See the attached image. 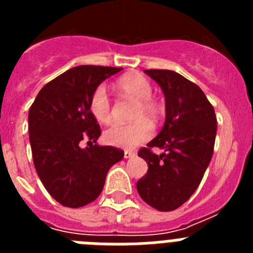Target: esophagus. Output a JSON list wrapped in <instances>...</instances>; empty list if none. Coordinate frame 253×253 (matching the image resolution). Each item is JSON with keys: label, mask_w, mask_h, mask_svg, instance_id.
<instances>
[{"label": "esophagus", "mask_w": 253, "mask_h": 253, "mask_svg": "<svg viewBox=\"0 0 253 253\" xmlns=\"http://www.w3.org/2000/svg\"><path fill=\"white\" fill-rule=\"evenodd\" d=\"M134 156H135V153H134V152H131V151H124V158H126V160H128V158L134 157Z\"/></svg>", "instance_id": "34e87169"}]
</instances>
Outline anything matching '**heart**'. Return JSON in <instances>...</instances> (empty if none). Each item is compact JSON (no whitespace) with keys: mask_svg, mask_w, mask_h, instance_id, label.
<instances>
[{"mask_svg":"<svg viewBox=\"0 0 253 253\" xmlns=\"http://www.w3.org/2000/svg\"><path fill=\"white\" fill-rule=\"evenodd\" d=\"M116 88L122 95L137 101L134 119L137 122L123 124L114 123L104 131V140L114 147L131 149L146 142L153 134V128L148 120H156L161 114V105L152 97L153 87L144 76L130 73L123 76L116 82ZM90 113L99 123H109L111 119V101L104 86L96 87L90 99Z\"/></svg>","mask_w":253,"mask_h":253,"instance_id":"b5f03b06","label":"heart"}]
</instances>
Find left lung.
<instances>
[{
  "label": "left lung",
  "mask_w": 253,
  "mask_h": 253,
  "mask_svg": "<svg viewBox=\"0 0 253 253\" xmlns=\"http://www.w3.org/2000/svg\"><path fill=\"white\" fill-rule=\"evenodd\" d=\"M144 72L162 88L166 120L157 137L138 152L148 171L138 180L137 190L152 208L171 211L187 202L202 182L213 156L216 118L202 88L184 76L169 69ZM154 146L165 152L153 154Z\"/></svg>",
  "instance_id": "8db88e82"
}]
</instances>
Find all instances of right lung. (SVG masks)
<instances>
[{
  "label": "right lung",
  "mask_w": 253,
  "mask_h": 253,
  "mask_svg": "<svg viewBox=\"0 0 253 253\" xmlns=\"http://www.w3.org/2000/svg\"><path fill=\"white\" fill-rule=\"evenodd\" d=\"M123 68L78 66L68 69L39 91L29 110V139L33 161L51 198L68 208H81L101 194L107 172L124 151L96 143L101 135L90 113L95 88ZM87 139L90 149L79 142Z\"/></svg>",
  "instance_id": "add662e5"
}]
</instances>
